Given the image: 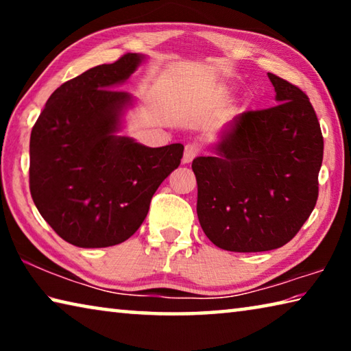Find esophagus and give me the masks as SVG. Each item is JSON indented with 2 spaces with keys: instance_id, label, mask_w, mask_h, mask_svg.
<instances>
[{
  "instance_id": "34e87169",
  "label": "esophagus",
  "mask_w": 351,
  "mask_h": 351,
  "mask_svg": "<svg viewBox=\"0 0 351 351\" xmlns=\"http://www.w3.org/2000/svg\"><path fill=\"white\" fill-rule=\"evenodd\" d=\"M199 153V147L198 144H195V142H190V144L186 145V148H184V154H182V162L184 164H189L192 162L195 156Z\"/></svg>"
}]
</instances>
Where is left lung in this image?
<instances>
[{
  "label": "left lung",
  "instance_id": "left-lung-1",
  "mask_svg": "<svg viewBox=\"0 0 351 351\" xmlns=\"http://www.w3.org/2000/svg\"><path fill=\"white\" fill-rule=\"evenodd\" d=\"M277 105L241 112L212 156L193 159L197 213L213 245L263 252L294 239L319 195L324 138L306 94L268 74Z\"/></svg>",
  "mask_w": 351,
  "mask_h": 351
}]
</instances>
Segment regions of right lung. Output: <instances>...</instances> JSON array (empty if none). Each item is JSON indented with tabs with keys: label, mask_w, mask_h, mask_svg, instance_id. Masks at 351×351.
Returning a JSON list of instances; mask_svg holds the SVG:
<instances>
[{
	"label": "right lung",
	"mask_w": 351,
	"mask_h": 351,
	"mask_svg": "<svg viewBox=\"0 0 351 351\" xmlns=\"http://www.w3.org/2000/svg\"><path fill=\"white\" fill-rule=\"evenodd\" d=\"M145 58L125 54L64 82L32 128V199L46 223L74 246L128 240L144 223L154 192L181 162L182 144L152 148L117 134L134 97L116 88Z\"/></svg>",
	"instance_id": "1"
}]
</instances>
